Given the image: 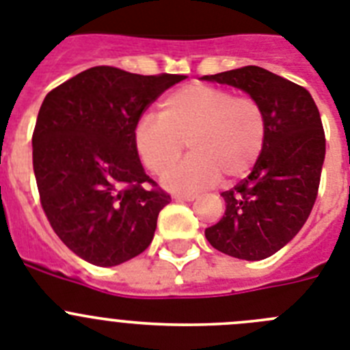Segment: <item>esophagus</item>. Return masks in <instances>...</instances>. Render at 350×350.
Wrapping results in <instances>:
<instances>
[{
	"label": "esophagus",
	"instance_id": "34e87169",
	"mask_svg": "<svg viewBox=\"0 0 350 350\" xmlns=\"http://www.w3.org/2000/svg\"><path fill=\"white\" fill-rule=\"evenodd\" d=\"M172 197H174V200H188V202L193 199H197L196 193H174Z\"/></svg>",
	"mask_w": 350,
	"mask_h": 350
}]
</instances>
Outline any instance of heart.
I'll list each match as a JSON object with an SVG mask.
<instances>
[{
	"label": "heart",
	"instance_id": "b5f03b06",
	"mask_svg": "<svg viewBox=\"0 0 350 350\" xmlns=\"http://www.w3.org/2000/svg\"><path fill=\"white\" fill-rule=\"evenodd\" d=\"M266 139L267 118L259 100L209 84L172 91L162 102V116L144 114L133 129L135 151L154 174L168 171L187 142L193 154L163 176L167 187L187 192L211 187L221 174H248Z\"/></svg>",
	"mask_w": 350,
	"mask_h": 350
}]
</instances>
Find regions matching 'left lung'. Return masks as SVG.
I'll use <instances>...</instances> for the list:
<instances>
[{
	"label": "left lung",
	"mask_w": 350,
	"mask_h": 350,
	"mask_svg": "<svg viewBox=\"0 0 350 350\" xmlns=\"http://www.w3.org/2000/svg\"><path fill=\"white\" fill-rule=\"evenodd\" d=\"M204 79L247 91L267 118L266 146L254 171L221 192L226 215L206 229V239L236 259H266L301 230L315 204L326 154L321 114L305 88L260 66Z\"/></svg>",
	"instance_id": "8db88e82"
}]
</instances>
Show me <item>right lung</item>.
<instances>
[{
    "label": "right lung",
    "instance_id": "obj_1",
    "mask_svg": "<svg viewBox=\"0 0 350 350\" xmlns=\"http://www.w3.org/2000/svg\"><path fill=\"white\" fill-rule=\"evenodd\" d=\"M185 75L93 66L49 91L33 130V169L49 224L95 266H118L150 247L171 196L142 169L139 118Z\"/></svg>",
    "mask_w": 350,
    "mask_h": 350
}]
</instances>
